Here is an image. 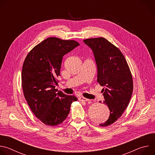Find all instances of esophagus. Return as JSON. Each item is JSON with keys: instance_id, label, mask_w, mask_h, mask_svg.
Listing matches in <instances>:
<instances>
[{"instance_id": "obj_1", "label": "esophagus", "mask_w": 155, "mask_h": 155, "mask_svg": "<svg viewBox=\"0 0 155 155\" xmlns=\"http://www.w3.org/2000/svg\"><path fill=\"white\" fill-rule=\"evenodd\" d=\"M79 101H80L86 102V101H89V99H87V98H85V97H79Z\"/></svg>"}]
</instances>
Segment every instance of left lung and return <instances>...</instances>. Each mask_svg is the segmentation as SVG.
Masks as SVG:
<instances>
[{
  "label": "left lung",
  "instance_id": "8db88e82",
  "mask_svg": "<svg viewBox=\"0 0 155 155\" xmlns=\"http://www.w3.org/2000/svg\"><path fill=\"white\" fill-rule=\"evenodd\" d=\"M84 43L93 51L97 69V82L104 86L102 94L110 110L107 126L116 121L127 107L133 91L132 77L122 53L103 37L88 38Z\"/></svg>",
  "mask_w": 155,
  "mask_h": 155
}]
</instances>
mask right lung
<instances>
[{
	"label": "right lung",
	"instance_id": "right-lung-1",
	"mask_svg": "<svg viewBox=\"0 0 155 155\" xmlns=\"http://www.w3.org/2000/svg\"><path fill=\"white\" fill-rule=\"evenodd\" d=\"M75 40L50 37L27 55L22 69V86L32 112L42 123L56 126L68 117L74 96L55 89L63 56L79 46Z\"/></svg>",
	"mask_w": 155,
	"mask_h": 155
}]
</instances>
